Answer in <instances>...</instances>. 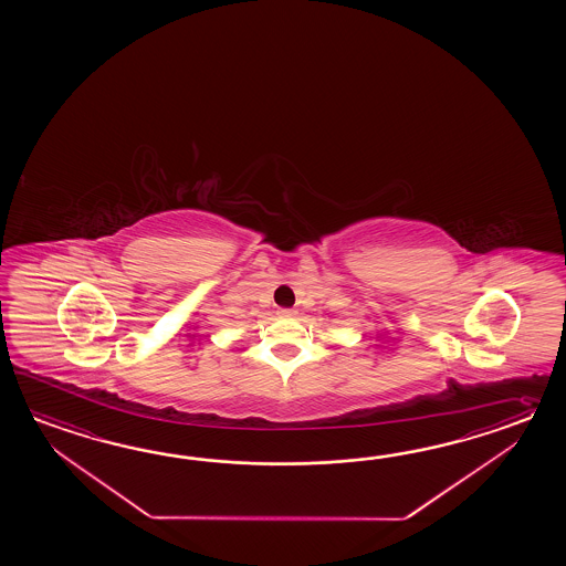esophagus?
Returning <instances> with one entry per match:
<instances>
[{
    "instance_id": "obj_1",
    "label": "esophagus",
    "mask_w": 566,
    "mask_h": 566,
    "mask_svg": "<svg viewBox=\"0 0 566 566\" xmlns=\"http://www.w3.org/2000/svg\"><path fill=\"white\" fill-rule=\"evenodd\" d=\"M295 310H279V315H281V317H293V315H295Z\"/></svg>"
}]
</instances>
